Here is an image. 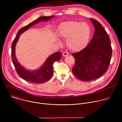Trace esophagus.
<instances>
[{
    "label": "esophagus",
    "mask_w": 122,
    "mask_h": 122,
    "mask_svg": "<svg viewBox=\"0 0 122 122\" xmlns=\"http://www.w3.org/2000/svg\"><path fill=\"white\" fill-rule=\"evenodd\" d=\"M68 55V53H67V51H65V52H64L63 54V56H67Z\"/></svg>",
    "instance_id": "34e87169"
}]
</instances>
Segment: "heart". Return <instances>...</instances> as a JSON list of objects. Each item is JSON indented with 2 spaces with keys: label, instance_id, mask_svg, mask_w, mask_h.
I'll return each instance as SVG.
<instances>
[{
  "label": "heart",
  "instance_id": "1",
  "mask_svg": "<svg viewBox=\"0 0 122 122\" xmlns=\"http://www.w3.org/2000/svg\"><path fill=\"white\" fill-rule=\"evenodd\" d=\"M58 33L61 37L67 39L66 44L69 49L77 51L83 49L87 44L91 28L86 23L68 21L59 25Z\"/></svg>",
  "mask_w": 122,
  "mask_h": 122
}]
</instances>
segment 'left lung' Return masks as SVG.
I'll use <instances>...</instances> for the list:
<instances>
[{"instance_id": "1", "label": "left lung", "mask_w": 122, "mask_h": 122, "mask_svg": "<svg viewBox=\"0 0 122 122\" xmlns=\"http://www.w3.org/2000/svg\"><path fill=\"white\" fill-rule=\"evenodd\" d=\"M90 20L95 29L92 39L81 51L72 54L75 59L72 72L83 81L94 80L105 73L112 55L111 40L107 32L98 21Z\"/></svg>"}]
</instances>
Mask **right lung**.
I'll return each instance as SVG.
<instances>
[{
    "label": "right lung",
    "instance_id": "obj_1",
    "mask_svg": "<svg viewBox=\"0 0 122 122\" xmlns=\"http://www.w3.org/2000/svg\"><path fill=\"white\" fill-rule=\"evenodd\" d=\"M54 15H53L39 17L37 20L20 29L17 33L16 38L13 41L11 44V53L13 64L16 69L17 73L22 78L27 81L41 83L49 81L54 73V63L61 58L62 54L60 52H56V53H54L46 60L41 68L38 70L31 71L24 68L21 65H20L16 59L15 55V45L19 39L20 35L26 30L28 29L30 26L36 24L40 21H48L51 18H54Z\"/></svg>",
    "mask_w": 122,
    "mask_h": 122
}]
</instances>
